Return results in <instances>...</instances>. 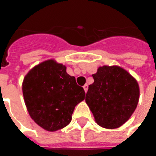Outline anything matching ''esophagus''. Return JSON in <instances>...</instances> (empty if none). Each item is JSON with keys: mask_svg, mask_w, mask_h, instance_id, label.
I'll list each match as a JSON object with an SVG mask.
<instances>
[{"mask_svg": "<svg viewBox=\"0 0 156 156\" xmlns=\"http://www.w3.org/2000/svg\"><path fill=\"white\" fill-rule=\"evenodd\" d=\"M83 89H84L85 93H87V91H88V84L83 85Z\"/></svg>", "mask_w": 156, "mask_h": 156, "instance_id": "34e87169", "label": "esophagus"}]
</instances>
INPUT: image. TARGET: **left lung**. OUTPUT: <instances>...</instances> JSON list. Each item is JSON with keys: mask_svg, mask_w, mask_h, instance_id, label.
Listing matches in <instances>:
<instances>
[{"mask_svg": "<svg viewBox=\"0 0 156 156\" xmlns=\"http://www.w3.org/2000/svg\"><path fill=\"white\" fill-rule=\"evenodd\" d=\"M85 101L95 122L105 129H116L131 117L137 107L140 88L136 79L119 66H103L92 75Z\"/></svg>", "mask_w": 156, "mask_h": 156, "instance_id": "obj_1", "label": "left lung"}]
</instances>
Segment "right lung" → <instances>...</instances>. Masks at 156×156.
<instances>
[{
	"label": "right lung",
	"instance_id": "obj_1",
	"mask_svg": "<svg viewBox=\"0 0 156 156\" xmlns=\"http://www.w3.org/2000/svg\"><path fill=\"white\" fill-rule=\"evenodd\" d=\"M66 69L65 65L49 59L32 68L23 79L27 109L45 130L53 132L66 127L75 106L85 98L83 88Z\"/></svg>",
	"mask_w": 156,
	"mask_h": 156
}]
</instances>
